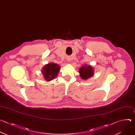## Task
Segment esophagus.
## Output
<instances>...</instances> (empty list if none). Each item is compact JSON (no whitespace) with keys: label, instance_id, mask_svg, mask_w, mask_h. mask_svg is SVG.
Instances as JSON below:
<instances>
[{"label":"esophagus","instance_id":"esophagus-1","mask_svg":"<svg viewBox=\"0 0 135 135\" xmlns=\"http://www.w3.org/2000/svg\"><path fill=\"white\" fill-rule=\"evenodd\" d=\"M67 59H68V60H70V58H68Z\"/></svg>","mask_w":135,"mask_h":135}]
</instances>
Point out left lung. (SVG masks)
<instances>
[{
	"label": "left lung",
	"mask_w": 135,
	"mask_h": 135,
	"mask_svg": "<svg viewBox=\"0 0 135 135\" xmlns=\"http://www.w3.org/2000/svg\"><path fill=\"white\" fill-rule=\"evenodd\" d=\"M93 69L90 66H83L79 69L80 76L83 79H87L94 75Z\"/></svg>",
	"instance_id": "8db88e82"
}]
</instances>
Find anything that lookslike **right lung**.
<instances>
[{"instance_id": "add662e5", "label": "right lung", "mask_w": 135, "mask_h": 135, "mask_svg": "<svg viewBox=\"0 0 135 135\" xmlns=\"http://www.w3.org/2000/svg\"><path fill=\"white\" fill-rule=\"evenodd\" d=\"M59 70V65L54 63H49L43 67L42 73L44 76V79L46 81H49L56 78Z\"/></svg>"}]
</instances>
